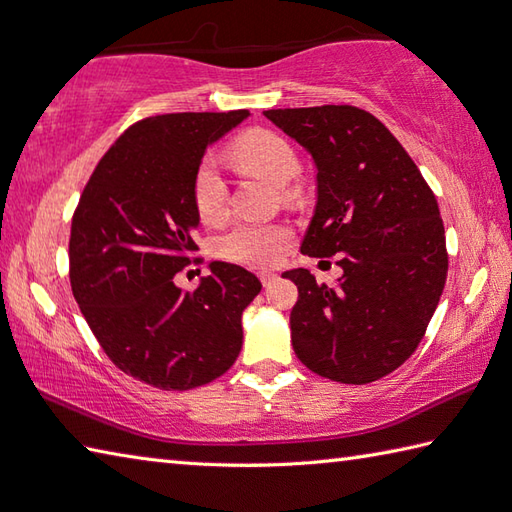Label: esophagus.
<instances>
[{"instance_id":"obj_1","label":"esophagus","mask_w":512,"mask_h":512,"mask_svg":"<svg viewBox=\"0 0 512 512\" xmlns=\"http://www.w3.org/2000/svg\"><path fill=\"white\" fill-rule=\"evenodd\" d=\"M259 279H262V284H264V288H270L275 284V281L279 279L275 273H266V270H262V273H259Z\"/></svg>"}]
</instances>
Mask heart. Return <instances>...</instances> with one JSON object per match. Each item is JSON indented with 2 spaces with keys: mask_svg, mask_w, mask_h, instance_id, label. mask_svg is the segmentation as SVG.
<instances>
[{
  "mask_svg": "<svg viewBox=\"0 0 512 512\" xmlns=\"http://www.w3.org/2000/svg\"><path fill=\"white\" fill-rule=\"evenodd\" d=\"M231 158L239 167L257 173L277 187H286L299 173V156L284 136L270 129H253L237 138ZM226 202V182L220 167L211 158L202 160L193 176V204L202 222L220 220ZM290 242L286 226L242 222L228 231L222 242V255L233 262L268 266L275 264Z\"/></svg>",
  "mask_w": 512,
  "mask_h": 512,
  "instance_id": "1",
  "label": "heart"
}]
</instances>
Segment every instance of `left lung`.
I'll return each instance as SVG.
<instances>
[{
	"label": "left lung",
	"mask_w": 512,
	"mask_h": 512,
	"mask_svg": "<svg viewBox=\"0 0 512 512\" xmlns=\"http://www.w3.org/2000/svg\"><path fill=\"white\" fill-rule=\"evenodd\" d=\"M317 167V206L301 253L339 255L343 275L317 284L286 270L299 299L292 347L314 374L365 385L416 352L447 281V244L436 195L389 129L352 105L268 110Z\"/></svg>",
	"instance_id": "left-lung-1"
}]
</instances>
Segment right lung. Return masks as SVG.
Segmentation results:
<instances>
[{
	"label": "right lung",
	"instance_id": "1",
	"mask_svg": "<svg viewBox=\"0 0 512 512\" xmlns=\"http://www.w3.org/2000/svg\"><path fill=\"white\" fill-rule=\"evenodd\" d=\"M248 116L162 114L129 127L94 169L72 217L74 299L103 352L140 383L200 387L242 350V312L262 290L259 279L226 262H211V275L191 292L173 277L198 250L195 169Z\"/></svg>",
	"mask_w": 512,
	"mask_h": 512
}]
</instances>
